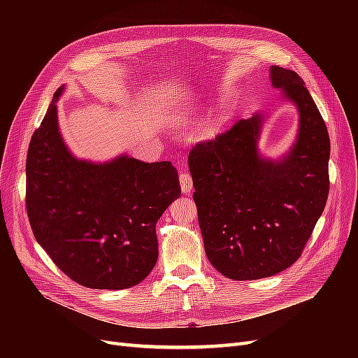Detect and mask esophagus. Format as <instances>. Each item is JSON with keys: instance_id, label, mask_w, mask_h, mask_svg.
I'll return each instance as SVG.
<instances>
[{"instance_id": "esophagus-1", "label": "esophagus", "mask_w": 358, "mask_h": 358, "mask_svg": "<svg viewBox=\"0 0 358 358\" xmlns=\"http://www.w3.org/2000/svg\"><path fill=\"white\" fill-rule=\"evenodd\" d=\"M180 185H181V192L184 194H189L193 190V180L189 173H181L180 174Z\"/></svg>"}]
</instances>
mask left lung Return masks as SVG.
Segmentation results:
<instances>
[{"mask_svg": "<svg viewBox=\"0 0 358 358\" xmlns=\"http://www.w3.org/2000/svg\"><path fill=\"white\" fill-rule=\"evenodd\" d=\"M270 80L299 113L297 136L278 159L262 157V113L236 122L189 154L204 251L232 280L289 268L302 254L329 193V136L303 80L273 65Z\"/></svg>", "mask_w": 358, "mask_h": 358, "instance_id": "8db88e82", "label": "left lung"}]
</instances>
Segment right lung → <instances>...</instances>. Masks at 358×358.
Here are the masks:
<instances>
[{
    "mask_svg": "<svg viewBox=\"0 0 358 358\" xmlns=\"http://www.w3.org/2000/svg\"><path fill=\"white\" fill-rule=\"evenodd\" d=\"M55 92L26 162V208L36 241L71 280L100 290L139 285L158 259L157 222L180 197L171 162L120 155L75 158L65 145Z\"/></svg>",
    "mask_w": 358,
    "mask_h": 358,
    "instance_id": "1",
    "label": "right lung"
}]
</instances>
